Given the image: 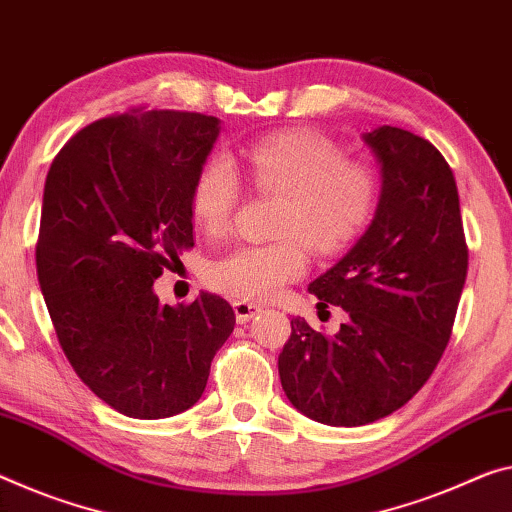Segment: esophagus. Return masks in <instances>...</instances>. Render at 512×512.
<instances>
[{
	"instance_id": "34e87169",
	"label": "esophagus",
	"mask_w": 512,
	"mask_h": 512,
	"mask_svg": "<svg viewBox=\"0 0 512 512\" xmlns=\"http://www.w3.org/2000/svg\"><path fill=\"white\" fill-rule=\"evenodd\" d=\"M232 307H234V314H237V321L239 323H246V321L253 319L255 314L262 312V305L246 303V300H237V303H234Z\"/></svg>"
}]
</instances>
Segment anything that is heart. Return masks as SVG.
Wrapping results in <instances>:
<instances>
[{
  "instance_id": "b5f03b06",
  "label": "heart",
  "mask_w": 512,
  "mask_h": 512,
  "mask_svg": "<svg viewBox=\"0 0 512 512\" xmlns=\"http://www.w3.org/2000/svg\"><path fill=\"white\" fill-rule=\"evenodd\" d=\"M248 182L285 198L273 243H241L209 266L214 289L239 300H271L307 273V242L321 255L342 250L376 209L373 170L344 161L335 145L310 132H278L241 152ZM241 200V180L225 154L200 166L191 186V212L209 234H223Z\"/></svg>"
}]
</instances>
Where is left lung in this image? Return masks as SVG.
<instances>
[{
  "label": "left lung",
  "instance_id": "obj_1",
  "mask_svg": "<svg viewBox=\"0 0 512 512\" xmlns=\"http://www.w3.org/2000/svg\"><path fill=\"white\" fill-rule=\"evenodd\" d=\"M383 173L376 216L316 278V307H344L335 337L291 319L278 358L287 399L328 426H364L408 403L451 339L469 250L449 164L421 136L383 125L362 136Z\"/></svg>",
  "mask_w": 512,
  "mask_h": 512
}]
</instances>
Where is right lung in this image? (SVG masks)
Here are the masks:
<instances>
[{"instance_id":"right-lung-1","label":"right lung","mask_w":512,"mask_h":512,"mask_svg":"<svg viewBox=\"0 0 512 512\" xmlns=\"http://www.w3.org/2000/svg\"><path fill=\"white\" fill-rule=\"evenodd\" d=\"M218 132L205 113H113L72 136L47 173L40 291L81 383L127 417L189 410L237 321L221 296L170 307L152 289L193 248L191 186Z\"/></svg>"}]
</instances>
